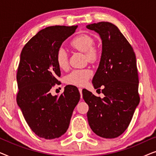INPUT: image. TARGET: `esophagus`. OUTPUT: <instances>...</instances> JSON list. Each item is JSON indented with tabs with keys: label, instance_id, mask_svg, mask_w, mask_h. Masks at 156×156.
Segmentation results:
<instances>
[{
	"label": "esophagus",
	"instance_id": "esophagus-1",
	"mask_svg": "<svg viewBox=\"0 0 156 156\" xmlns=\"http://www.w3.org/2000/svg\"><path fill=\"white\" fill-rule=\"evenodd\" d=\"M79 91H80V92L81 98H82V88H79Z\"/></svg>",
	"mask_w": 156,
	"mask_h": 156
}]
</instances>
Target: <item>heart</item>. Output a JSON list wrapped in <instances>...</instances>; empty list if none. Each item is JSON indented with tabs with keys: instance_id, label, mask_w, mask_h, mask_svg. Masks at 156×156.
Here are the masks:
<instances>
[{
	"instance_id": "b5f03b06",
	"label": "heart",
	"mask_w": 156,
	"mask_h": 156,
	"mask_svg": "<svg viewBox=\"0 0 156 156\" xmlns=\"http://www.w3.org/2000/svg\"><path fill=\"white\" fill-rule=\"evenodd\" d=\"M93 38L88 35H80L73 38L70 42L71 46L75 50L81 52L85 53L86 58L91 63L95 62L99 58V52L97 48L93 47ZM56 62L58 67L61 69H67L69 66L67 53L65 50L60 48L57 50L56 54ZM92 74V72L88 69H74L67 75L65 79L67 84L84 86L88 82L89 79Z\"/></svg>"
}]
</instances>
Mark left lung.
Listing matches in <instances>:
<instances>
[{"label":"left lung","mask_w":156,"mask_h":156,"mask_svg":"<svg viewBox=\"0 0 156 156\" xmlns=\"http://www.w3.org/2000/svg\"><path fill=\"white\" fill-rule=\"evenodd\" d=\"M100 36L102 50L99 65L92 80L94 89L104 85V98L83 89L88 104L87 119L91 130L100 137L114 138L129 126L140 101L135 53L116 25L99 22L87 25Z\"/></svg>","instance_id":"1"}]
</instances>
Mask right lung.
Instances as JSON below:
<instances>
[{
	"label": "right lung",
	"mask_w": 156,
	"mask_h": 156,
	"mask_svg": "<svg viewBox=\"0 0 156 156\" xmlns=\"http://www.w3.org/2000/svg\"><path fill=\"white\" fill-rule=\"evenodd\" d=\"M76 26L45 27L23 48L17 72V104L32 131L40 138H59L69 128L72 112L80 99L74 86H66L63 94L52 96V87L59 83L60 69L56 54Z\"/></svg>",
	"instance_id": "obj_1"
}]
</instances>
